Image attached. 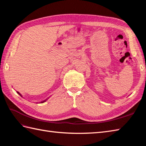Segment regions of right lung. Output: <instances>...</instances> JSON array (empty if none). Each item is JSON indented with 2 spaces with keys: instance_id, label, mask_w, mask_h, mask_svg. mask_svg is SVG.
Returning a JSON list of instances; mask_svg holds the SVG:
<instances>
[{
  "instance_id": "1",
  "label": "right lung",
  "mask_w": 146,
  "mask_h": 146,
  "mask_svg": "<svg viewBox=\"0 0 146 146\" xmlns=\"http://www.w3.org/2000/svg\"><path fill=\"white\" fill-rule=\"evenodd\" d=\"M17 94H19V95L20 96H21V97H23V96H22V95L20 94V93L19 92H17ZM48 100V99H46V100H43V101H42V102H41V103H44V102H45L46 100Z\"/></svg>"
}]
</instances>
